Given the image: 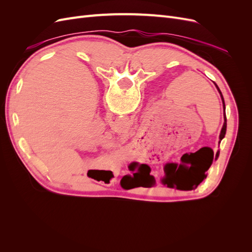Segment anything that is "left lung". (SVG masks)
Returning a JSON list of instances; mask_svg holds the SVG:
<instances>
[{
  "label": "left lung",
  "instance_id": "obj_1",
  "mask_svg": "<svg viewBox=\"0 0 252 252\" xmlns=\"http://www.w3.org/2000/svg\"><path fill=\"white\" fill-rule=\"evenodd\" d=\"M215 85H216V87H217V89H218V91H219V94H220V98H222V102H223V109H224V124H223V127H222V129H220V141H219V143H220V141H222L223 139H224V136H225V134H226V128H227V120H226V113H225V102H224V97H223V94H222V93H220V88L218 87V85L217 84L215 83ZM218 157L219 156H216V159L218 158ZM212 159H213V157L211 158V159L210 161L206 164L203 168H202V170H201V173H197L196 175H194V179L196 180V182H199V183H201L204 179H206V171H207L208 169H209V167L211 166V164H212ZM181 167V166H180ZM179 167V168H180ZM179 168H178V170H179ZM175 167H173V166H167L166 168H165V173H166V177L163 179V183L165 185H167V186H169V187H173V185L175 184V183L172 181V177H173V173L175 172ZM178 170H177V172H178ZM175 172V173H177Z\"/></svg>",
  "mask_w": 252,
  "mask_h": 252
}]
</instances>
